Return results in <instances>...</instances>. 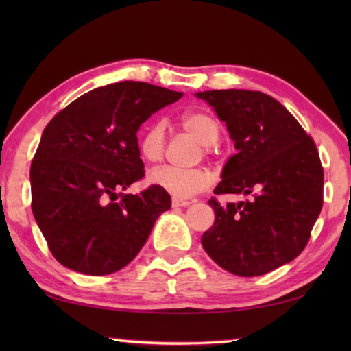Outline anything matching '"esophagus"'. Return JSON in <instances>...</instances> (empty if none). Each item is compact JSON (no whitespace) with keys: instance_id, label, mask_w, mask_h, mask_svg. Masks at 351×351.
I'll use <instances>...</instances> for the list:
<instances>
[{"instance_id":"obj_1","label":"esophagus","mask_w":351,"mask_h":351,"mask_svg":"<svg viewBox=\"0 0 351 351\" xmlns=\"http://www.w3.org/2000/svg\"><path fill=\"white\" fill-rule=\"evenodd\" d=\"M190 201L186 199H179V198H172V208H185L189 206Z\"/></svg>"}]
</instances>
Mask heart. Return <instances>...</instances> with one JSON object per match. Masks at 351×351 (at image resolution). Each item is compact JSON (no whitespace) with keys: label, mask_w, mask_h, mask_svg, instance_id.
<instances>
[{"label":"heart","mask_w":351,"mask_h":351,"mask_svg":"<svg viewBox=\"0 0 351 351\" xmlns=\"http://www.w3.org/2000/svg\"><path fill=\"white\" fill-rule=\"evenodd\" d=\"M180 128L199 143H203L204 153H210L220 138L219 121L210 113L186 112L179 119ZM141 155L143 160L155 162L160 161L166 150V136L162 123H152L141 137ZM152 185L167 191L176 198H190L213 184V174L206 167H190L182 169L176 166L156 167L148 176Z\"/></svg>","instance_id":"obj_1"}]
</instances>
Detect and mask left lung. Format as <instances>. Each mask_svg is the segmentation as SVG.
<instances>
[{"label": "left lung", "mask_w": 351, "mask_h": 351, "mask_svg": "<svg viewBox=\"0 0 351 351\" xmlns=\"http://www.w3.org/2000/svg\"><path fill=\"white\" fill-rule=\"evenodd\" d=\"M225 121L237 153L215 195H246L208 203L215 220L201 238L213 261L233 275L261 276L304 251L323 208L319 153L299 121L271 95L223 89L198 93Z\"/></svg>", "instance_id": "left-lung-1"}]
</instances>
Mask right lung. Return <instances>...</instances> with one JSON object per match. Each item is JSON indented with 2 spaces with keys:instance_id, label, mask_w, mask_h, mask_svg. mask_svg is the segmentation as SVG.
Segmentation results:
<instances>
[{
  "instance_id": "obj_1",
  "label": "right lung",
  "mask_w": 351,
  "mask_h": 351,
  "mask_svg": "<svg viewBox=\"0 0 351 351\" xmlns=\"http://www.w3.org/2000/svg\"><path fill=\"white\" fill-rule=\"evenodd\" d=\"M182 93L138 81L73 100L43 131L30 167L32 210L57 262L110 275L141 252L171 196L156 185L126 195L145 176L137 131Z\"/></svg>"
}]
</instances>
